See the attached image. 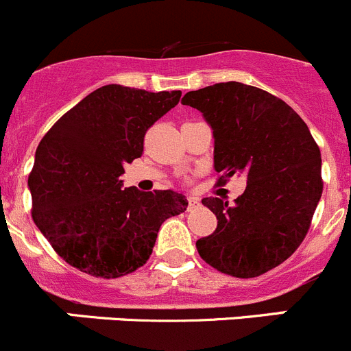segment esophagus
<instances>
[{"mask_svg":"<svg viewBox=\"0 0 351 351\" xmlns=\"http://www.w3.org/2000/svg\"><path fill=\"white\" fill-rule=\"evenodd\" d=\"M201 204V199L199 197H189V209H194V208H197V206Z\"/></svg>","mask_w":351,"mask_h":351,"instance_id":"34e87169","label":"esophagus"}]
</instances>
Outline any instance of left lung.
<instances>
[{
  "label": "left lung",
  "instance_id": "obj_1",
  "mask_svg": "<svg viewBox=\"0 0 351 351\" xmlns=\"http://www.w3.org/2000/svg\"><path fill=\"white\" fill-rule=\"evenodd\" d=\"M182 104L211 126L218 183L247 180L234 204L202 199L218 225L195 242L199 254L223 274L258 277L286 261L308 232L322 195L319 147L286 101L250 84H213L189 91Z\"/></svg>",
  "mask_w": 351,
  "mask_h": 351
}]
</instances>
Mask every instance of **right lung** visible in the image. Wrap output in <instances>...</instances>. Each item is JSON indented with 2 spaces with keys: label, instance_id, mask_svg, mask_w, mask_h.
Instances as JSON below:
<instances>
[{
  "label": "right lung",
  "instance_id": "right-lung-1",
  "mask_svg": "<svg viewBox=\"0 0 351 351\" xmlns=\"http://www.w3.org/2000/svg\"><path fill=\"white\" fill-rule=\"evenodd\" d=\"M182 91L107 84L43 136L27 185L32 220L71 267L116 279L143 267L160 225L186 209L175 191L123 189L124 165L142 156L145 131Z\"/></svg>",
  "mask_w": 351,
  "mask_h": 351
}]
</instances>
